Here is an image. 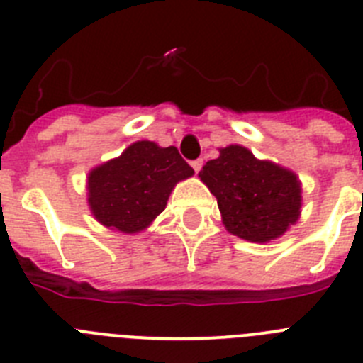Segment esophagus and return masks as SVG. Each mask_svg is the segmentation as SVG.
<instances>
[{
  "instance_id": "34e87169",
  "label": "esophagus",
  "mask_w": 363,
  "mask_h": 363,
  "mask_svg": "<svg viewBox=\"0 0 363 363\" xmlns=\"http://www.w3.org/2000/svg\"><path fill=\"white\" fill-rule=\"evenodd\" d=\"M191 165H192V169H194V172H200V169H201V167H203V160H201V158L194 160V162H192Z\"/></svg>"
}]
</instances>
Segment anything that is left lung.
<instances>
[{
    "label": "left lung",
    "mask_w": 363,
    "mask_h": 363,
    "mask_svg": "<svg viewBox=\"0 0 363 363\" xmlns=\"http://www.w3.org/2000/svg\"><path fill=\"white\" fill-rule=\"evenodd\" d=\"M198 176L216 196L225 229L238 238L267 243L300 220L298 176L278 163L258 160L247 147H223Z\"/></svg>",
    "instance_id": "8db88e82"
}]
</instances>
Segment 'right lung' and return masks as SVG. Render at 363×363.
I'll list each match as a JSON object with an SVG mask.
<instances>
[{"mask_svg": "<svg viewBox=\"0 0 363 363\" xmlns=\"http://www.w3.org/2000/svg\"><path fill=\"white\" fill-rule=\"evenodd\" d=\"M194 174L176 147L142 140L118 158L91 169L86 203L104 227L123 234L145 230L165 209L178 182Z\"/></svg>", "mask_w": 363, "mask_h": 363, "instance_id": "obj_1", "label": "right lung"}]
</instances>
